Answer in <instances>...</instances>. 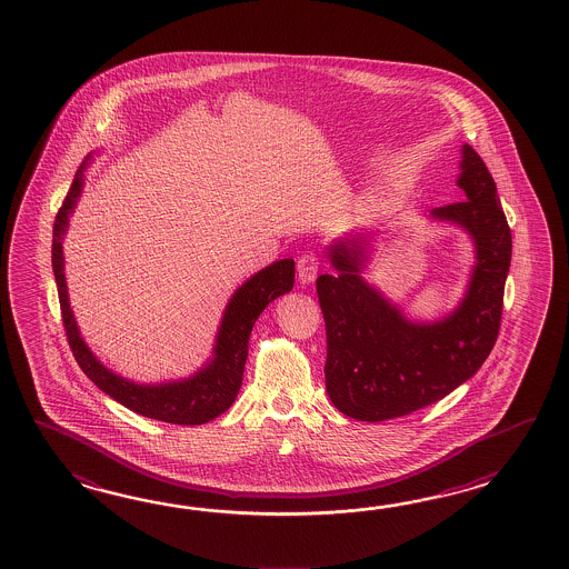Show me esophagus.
I'll return each instance as SVG.
<instances>
[{"instance_id":"1","label":"esophagus","mask_w":569,"mask_h":569,"mask_svg":"<svg viewBox=\"0 0 569 569\" xmlns=\"http://www.w3.org/2000/svg\"><path fill=\"white\" fill-rule=\"evenodd\" d=\"M297 270H299V280L302 284H311L317 279V270H319L317 254L315 252H302L299 260H297Z\"/></svg>"}]
</instances>
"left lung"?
Listing matches in <instances>:
<instances>
[{
  "label": "left lung",
  "instance_id": "left-lung-1",
  "mask_svg": "<svg viewBox=\"0 0 569 569\" xmlns=\"http://www.w3.org/2000/svg\"><path fill=\"white\" fill-rule=\"evenodd\" d=\"M466 201L431 209L470 233L476 262L460 305L433 323L411 321L362 279L368 238L327 248L336 274L317 279L327 331L326 388L338 411L387 421L448 397L472 378L495 348L512 238L496 182L472 146H461Z\"/></svg>",
  "mask_w": 569,
  "mask_h": 569
}]
</instances>
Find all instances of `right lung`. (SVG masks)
<instances>
[{
  "label": "right lung",
  "instance_id": "add662e5",
  "mask_svg": "<svg viewBox=\"0 0 569 569\" xmlns=\"http://www.w3.org/2000/svg\"><path fill=\"white\" fill-rule=\"evenodd\" d=\"M89 160V157H87ZM87 160L74 174L73 184L62 201L52 230V272L59 289L62 326L67 331L74 360L89 380L111 399L118 400L126 409L148 419L172 425H203L213 421L221 412L228 411L240 392L243 366L248 358V339L256 319L267 309L268 302L280 295H287L295 284V260L284 258L256 272L240 289L231 295L230 302L221 317L218 338L213 346V358L193 376L184 380L160 382V385H136L123 376L111 372L89 350L74 321L67 280L62 238L69 228V216L83 191Z\"/></svg>",
  "mask_w": 569,
  "mask_h": 569
}]
</instances>
